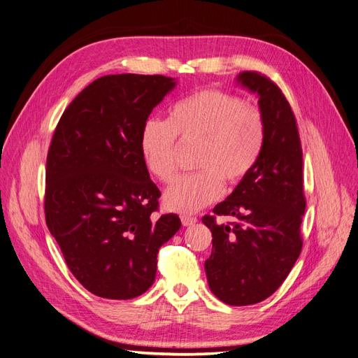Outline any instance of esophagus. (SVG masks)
I'll return each instance as SVG.
<instances>
[{
    "label": "esophagus",
    "mask_w": 358,
    "mask_h": 358,
    "mask_svg": "<svg viewBox=\"0 0 358 358\" xmlns=\"http://www.w3.org/2000/svg\"><path fill=\"white\" fill-rule=\"evenodd\" d=\"M196 222H198V218H196V217H192V215H181V223H182V226H192V224H194Z\"/></svg>",
    "instance_id": "obj_1"
}]
</instances>
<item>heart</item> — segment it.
I'll use <instances>...</instances> for the list:
<instances>
[{
	"label": "heart",
	"instance_id": "1",
	"mask_svg": "<svg viewBox=\"0 0 358 358\" xmlns=\"http://www.w3.org/2000/svg\"><path fill=\"white\" fill-rule=\"evenodd\" d=\"M177 136L199 143V174L181 177L165 190L168 211L193 214L220 198L224 180L235 184L259 160L266 122L259 108L222 90L205 89L180 99L166 120L148 119L140 132V153L147 171L168 182L176 176Z\"/></svg>",
	"mask_w": 358,
	"mask_h": 358
}]
</instances>
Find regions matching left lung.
Here are the masks:
<instances>
[{
    "mask_svg": "<svg viewBox=\"0 0 358 358\" xmlns=\"http://www.w3.org/2000/svg\"><path fill=\"white\" fill-rule=\"evenodd\" d=\"M236 83L259 98L266 138L256 165L214 214L235 218L211 229L213 251L205 262L211 292L232 306L259 303L276 292L301 255V223L306 201L302 147L294 114L282 92L268 77L242 71Z\"/></svg>",
    "mask_w": 358,
    "mask_h": 358,
    "instance_id": "obj_1",
    "label": "left lung"
}]
</instances>
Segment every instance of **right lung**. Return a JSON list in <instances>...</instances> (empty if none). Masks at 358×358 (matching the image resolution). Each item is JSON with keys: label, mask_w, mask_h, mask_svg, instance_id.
I'll return each instance as SVG.
<instances>
[{"label": "right lung", "mask_w": 358, "mask_h": 358, "mask_svg": "<svg viewBox=\"0 0 358 358\" xmlns=\"http://www.w3.org/2000/svg\"><path fill=\"white\" fill-rule=\"evenodd\" d=\"M177 86L165 76L113 74L74 98L57 123L45 168V223L86 290L126 301L156 278L157 252L181 227L153 220L160 196L140 153L150 113Z\"/></svg>", "instance_id": "obj_1"}]
</instances>
